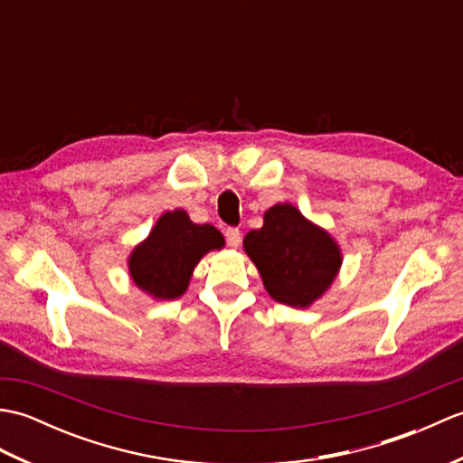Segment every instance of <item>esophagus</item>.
Listing matches in <instances>:
<instances>
[{
	"mask_svg": "<svg viewBox=\"0 0 463 463\" xmlns=\"http://www.w3.org/2000/svg\"><path fill=\"white\" fill-rule=\"evenodd\" d=\"M224 237H226V242H229V247L231 249H237L239 244H241V241H242V237H241V231L239 229H226L224 231Z\"/></svg>",
	"mask_w": 463,
	"mask_h": 463,
	"instance_id": "1",
	"label": "esophagus"
}]
</instances>
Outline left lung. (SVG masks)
Instances as JSON below:
<instances>
[{
	"mask_svg": "<svg viewBox=\"0 0 463 463\" xmlns=\"http://www.w3.org/2000/svg\"><path fill=\"white\" fill-rule=\"evenodd\" d=\"M242 244L270 297L294 308H308L318 300L342 264L336 241L290 203L270 206L264 224Z\"/></svg>",
	"mask_w": 463,
	"mask_h": 463,
	"instance_id": "obj_1",
	"label": "left lung"
}]
</instances>
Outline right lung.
<instances>
[{"label":"right lung","mask_w":463,"mask_h":463,"mask_svg":"<svg viewBox=\"0 0 463 463\" xmlns=\"http://www.w3.org/2000/svg\"><path fill=\"white\" fill-rule=\"evenodd\" d=\"M224 247L213 224H194L176 209L165 213L129 257V274L143 292L156 300H175L184 294L193 270L206 252Z\"/></svg>","instance_id":"right-lung-1"}]
</instances>
